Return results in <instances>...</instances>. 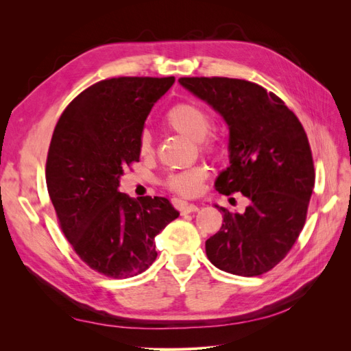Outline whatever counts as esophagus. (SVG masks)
<instances>
[{
	"instance_id": "34e87169",
	"label": "esophagus",
	"mask_w": 351,
	"mask_h": 351,
	"mask_svg": "<svg viewBox=\"0 0 351 351\" xmlns=\"http://www.w3.org/2000/svg\"><path fill=\"white\" fill-rule=\"evenodd\" d=\"M174 206L182 212V214H192V212H196L199 208L193 204H184V202H174Z\"/></svg>"
}]
</instances>
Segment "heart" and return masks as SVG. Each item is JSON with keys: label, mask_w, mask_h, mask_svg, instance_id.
I'll use <instances>...</instances> for the list:
<instances>
[{"label": "heart", "mask_w": 351, "mask_h": 351, "mask_svg": "<svg viewBox=\"0 0 351 351\" xmlns=\"http://www.w3.org/2000/svg\"><path fill=\"white\" fill-rule=\"evenodd\" d=\"M162 123L168 130L196 141L200 152L208 155L218 152V139L215 134L210 133L214 121H212L210 114L199 104L183 101L171 105L165 111ZM137 151L142 158H151L154 155L152 139L147 132H143L139 136ZM206 177L208 169L202 165H196L183 169V171L168 174L164 180V186L169 192L182 197H195L200 193L202 184Z\"/></svg>", "instance_id": "1"}]
</instances>
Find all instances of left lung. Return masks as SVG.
I'll return each mask as SVG.
<instances>
[{
	"mask_svg": "<svg viewBox=\"0 0 351 351\" xmlns=\"http://www.w3.org/2000/svg\"><path fill=\"white\" fill-rule=\"evenodd\" d=\"M228 124L230 167L215 187L243 193L246 210L218 206L224 222L206 240L208 259L221 271L258 277L287 256L304 227L315 187L309 141L281 98L256 83L228 77H180Z\"/></svg>",
	"mask_w": 351,
	"mask_h": 351,
	"instance_id": "obj_1",
	"label": "left lung"
}]
</instances>
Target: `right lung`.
Wrapping results in <instances>:
<instances>
[{"label": "right lung", "instance_id": "add662e5", "mask_svg": "<svg viewBox=\"0 0 351 351\" xmlns=\"http://www.w3.org/2000/svg\"><path fill=\"white\" fill-rule=\"evenodd\" d=\"M174 77H112L80 92L56 125L47 187L58 224L77 256L111 278L142 274L156 259L155 236L178 217L167 197L120 193L125 167L154 104Z\"/></svg>", "mask_w": 351, "mask_h": 351}]
</instances>
